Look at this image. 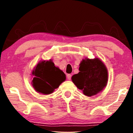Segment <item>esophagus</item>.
I'll list each match as a JSON object with an SVG mask.
<instances>
[{
	"label": "esophagus",
	"instance_id": "obj_1",
	"mask_svg": "<svg viewBox=\"0 0 133 133\" xmlns=\"http://www.w3.org/2000/svg\"><path fill=\"white\" fill-rule=\"evenodd\" d=\"M71 77V75H70V74H68V75H67V78L68 80H70Z\"/></svg>",
	"mask_w": 133,
	"mask_h": 133
}]
</instances>
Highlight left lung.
<instances>
[{"label":"left lung","instance_id":"obj_1","mask_svg":"<svg viewBox=\"0 0 133 133\" xmlns=\"http://www.w3.org/2000/svg\"><path fill=\"white\" fill-rule=\"evenodd\" d=\"M79 72L71 77V80L84 95L91 97L102 91L108 82V70L98 57L85 58L79 64Z\"/></svg>","mask_w":133,"mask_h":133}]
</instances>
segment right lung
<instances>
[{"mask_svg":"<svg viewBox=\"0 0 133 133\" xmlns=\"http://www.w3.org/2000/svg\"><path fill=\"white\" fill-rule=\"evenodd\" d=\"M31 75L34 76L31 81L33 88L43 94L53 93L66 78L64 72L55 66L51 59L40 61L34 67Z\"/></svg>","mask_w":133,"mask_h":133,"instance_id":"right-lung-1","label":"right lung"}]
</instances>
